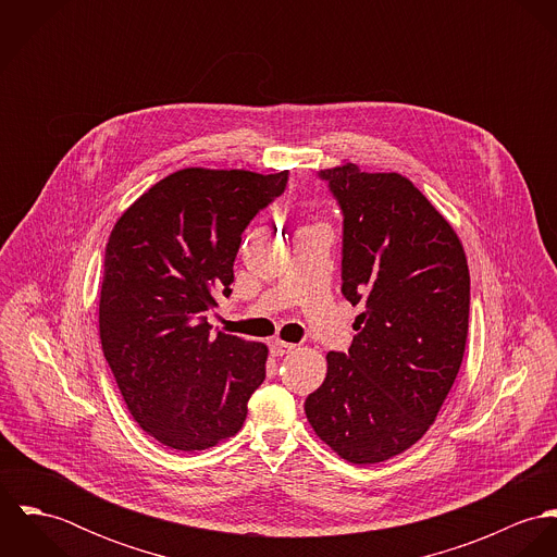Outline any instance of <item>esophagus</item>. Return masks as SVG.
Segmentation results:
<instances>
[{
    "label": "esophagus",
    "mask_w": 557,
    "mask_h": 557,
    "mask_svg": "<svg viewBox=\"0 0 557 557\" xmlns=\"http://www.w3.org/2000/svg\"><path fill=\"white\" fill-rule=\"evenodd\" d=\"M294 349H296V345L285 343V341H281V338H274V341L270 343V351H272L274 356H285V354H289V351H294Z\"/></svg>",
    "instance_id": "1"
}]
</instances>
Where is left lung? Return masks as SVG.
Wrapping results in <instances>:
<instances>
[{
  "label": "left lung",
  "instance_id": "left-lung-1",
  "mask_svg": "<svg viewBox=\"0 0 557 557\" xmlns=\"http://www.w3.org/2000/svg\"><path fill=\"white\" fill-rule=\"evenodd\" d=\"M343 210V296L362 313L330 351L307 418L341 459L382 463L435 422L463 362L470 270L463 244L400 173L354 162L319 171Z\"/></svg>",
  "mask_w": 557,
  "mask_h": 557
}]
</instances>
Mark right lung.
Segmentation results:
<instances>
[{"mask_svg":"<svg viewBox=\"0 0 557 557\" xmlns=\"http://www.w3.org/2000/svg\"><path fill=\"white\" fill-rule=\"evenodd\" d=\"M287 171L180 169L113 225L98 305L102 354L137 424L193 453L236 435L265 380L268 347L212 332L230 296L242 232L274 201Z\"/></svg>","mask_w":557,"mask_h":557,"instance_id":"1","label":"right lung"}]
</instances>
